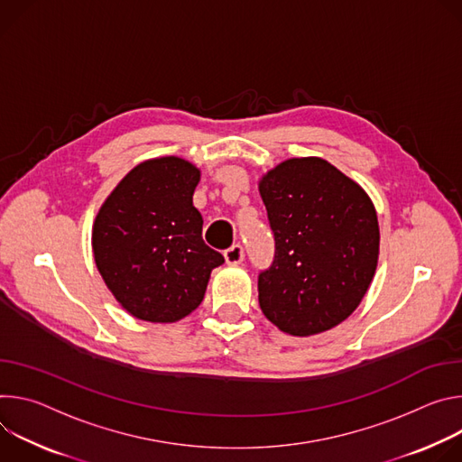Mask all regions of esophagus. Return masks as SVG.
Segmentation results:
<instances>
[{
    "label": "esophagus",
    "mask_w": 462,
    "mask_h": 462,
    "mask_svg": "<svg viewBox=\"0 0 462 462\" xmlns=\"http://www.w3.org/2000/svg\"><path fill=\"white\" fill-rule=\"evenodd\" d=\"M227 264H240L244 261V247L240 244H233L224 253Z\"/></svg>",
    "instance_id": "1"
}]
</instances>
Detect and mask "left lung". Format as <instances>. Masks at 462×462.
<instances>
[{
  "label": "left lung",
  "instance_id": "left-lung-1",
  "mask_svg": "<svg viewBox=\"0 0 462 462\" xmlns=\"http://www.w3.org/2000/svg\"><path fill=\"white\" fill-rule=\"evenodd\" d=\"M275 238L259 273L264 316L291 336L345 321L374 277L380 229L365 190L321 158H293L261 180Z\"/></svg>",
  "mask_w": 462,
  "mask_h": 462
}]
</instances>
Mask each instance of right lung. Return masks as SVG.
I'll list each match as a JSON object with an SVG mask.
<instances>
[{
    "mask_svg": "<svg viewBox=\"0 0 462 462\" xmlns=\"http://www.w3.org/2000/svg\"><path fill=\"white\" fill-rule=\"evenodd\" d=\"M199 171L181 158L132 169L102 205L93 226L95 264L134 318L174 323L203 300L222 253L201 238L192 205Z\"/></svg>",
    "mask_w": 462,
    "mask_h": 462,
    "instance_id": "obj_1",
    "label": "right lung"
}]
</instances>
